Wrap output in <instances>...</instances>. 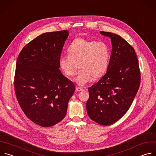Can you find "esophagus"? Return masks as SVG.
<instances>
[{
	"label": "esophagus",
	"instance_id": "esophagus-1",
	"mask_svg": "<svg viewBox=\"0 0 156 156\" xmlns=\"http://www.w3.org/2000/svg\"><path fill=\"white\" fill-rule=\"evenodd\" d=\"M83 90V89L82 87H76V91H78V92H80L81 91Z\"/></svg>",
	"mask_w": 156,
	"mask_h": 156
}]
</instances>
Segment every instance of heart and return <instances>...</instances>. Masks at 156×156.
Masks as SVG:
<instances>
[{
    "label": "heart",
    "mask_w": 156,
    "mask_h": 156,
    "mask_svg": "<svg viewBox=\"0 0 156 156\" xmlns=\"http://www.w3.org/2000/svg\"><path fill=\"white\" fill-rule=\"evenodd\" d=\"M68 51L69 54L59 58L60 68L70 78L75 75L79 65L81 70L74 81L80 86L91 81L93 77H101L107 70L110 52L104 42L77 38L70 44Z\"/></svg>",
    "instance_id": "obj_1"
}]
</instances>
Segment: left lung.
Returning <instances> with one entry per match:
<instances>
[{
	"instance_id": "1",
	"label": "left lung",
	"mask_w": 156,
	"mask_h": 156,
	"mask_svg": "<svg viewBox=\"0 0 156 156\" xmlns=\"http://www.w3.org/2000/svg\"><path fill=\"white\" fill-rule=\"evenodd\" d=\"M112 42L107 70L100 80L88 88L87 115L102 125H112L128 111L140 85L138 60L133 48L121 36L100 31Z\"/></svg>"
}]
</instances>
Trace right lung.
Instances as JSON below:
<instances>
[{
    "instance_id": "right-lung-1",
    "label": "right lung",
    "mask_w": 156,
    "mask_h": 156,
    "mask_svg": "<svg viewBox=\"0 0 156 156\" xmlns=\"http://www.w3.org/2000/svg\"><path fill=\"white\" fill-rule=\"evenodd\" d=\"M67 30L46 33L30 42L16 61L15 91L27 117L43 127L54 126L66 114L75 86L59 70Z\"/></svg>"
}]
</instances>
